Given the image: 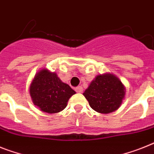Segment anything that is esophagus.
Here are the masks:
<instances>
[{"label":"esophagus","mask_w":154,"mask_h":154,"mask_svg":"<svg viewBox=\"0 0 154 154\" xmlns=\"http://www.w3.org/2000/svg\"><path fill=\"white\" fill-rule=\"evenodd\" d=\"M75 91L77 93H82L83 92V88H82V86H78L75 88Z\"/></svg>","instance_id":"esophagus-1"}]
</instances>
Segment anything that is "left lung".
<instances>
[{"label": "left lung", "instance_id": "8db88e82", "mask_svg": "<svg viewBox=\"0 0 154 154\" xmlns=\"http://www.w3.org/2000/svg\"><path fill=\"white\" fill-rule=\"evenodd\" d=\"M83 95L94 110L109 113L117 110L125 95V87L118 77L110 73L98 75Z\"/></svg>", "mask_w": 154, "mask_h": 154}]
</instances>
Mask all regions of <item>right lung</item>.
I'll use <instances>...</instances> for the list:
<instances>
[{
	"instance_id": "1",
	"label": "right lung",
	"mask_w": 154,
	"mask_h": 154,
	"mask_svg": "<svg viewBox=\"0 0 154 154\" xmlns=\"http://www.w3.org/2000/svg\"><path fill=\"white\" fill-rule=\"evenodd\" d=\"M75 93L56 73L47 69H41L35 75L29 87L33 104L48 113H59L65 109L69 99Z\"/></svg>"
}]
</instances>
